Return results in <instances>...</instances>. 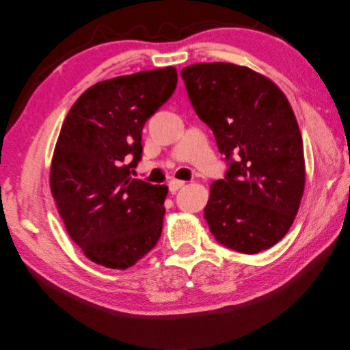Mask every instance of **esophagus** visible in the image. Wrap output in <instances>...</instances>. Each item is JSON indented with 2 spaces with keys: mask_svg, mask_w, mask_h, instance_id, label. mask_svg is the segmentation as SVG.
I'll use <instances>...</instances> for the list:
<instances>
[{
  "mask_svg": "<svg viewBox=\"0 0 350 350\" xmlns=\"http://www.w3.org/2000/svg\"><path fill=\"white\" fill-rule=\"evenodd\" d=\"M183 186H185V181H181V180H175L174 178V180L169 181V191L170 192H176Z\"/></svg>",
  "mask_w": 350,
  "mask_h": 350,
  "instance_id": "esophagus-1",
  "label": "esophagus"
}]
</instances>
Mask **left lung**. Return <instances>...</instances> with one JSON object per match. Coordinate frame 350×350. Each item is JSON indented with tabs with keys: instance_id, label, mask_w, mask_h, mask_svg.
Here are the masks:
<instances>
[{
	"instance_id": "left-lung-1",
	"label": "left lung",
	"mask_w": 350,
	"mask_h": 350,
	"mask_svg": "<svg viewBox=\"0 0 350 350\" xmlns=\"http://www.w3.org/2000/svg\"><path fill=\"white\" fill-rule=\"evenodd\" d=\"M181 77L228 165L204 208L211 232L243 254L271 248L293 223L306 183L302 137L287 97L270 79L232 63H197Z\"/></svg>"
}]
</instances>
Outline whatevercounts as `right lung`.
I'll return each instance as SVG.
<instances>
[{
	"instance_id": "right-lung-1",
	"label": "right lung",
	"mask_w": 350,
	"mask_h": 350,
	"mask_svg": "<svg viewBox=\"0 0 350 350\" xmlns=\"http://www.w3.org/2000/svg\"><path fill=\"white\" fill-rule=\"evenodd\" d=\"M176 70L104 80L79 97L62 125L51 189L66 231L85 256L125 270L159 240L167 186L131 178L142 129L176 88Z\"/></svg>"
}]
</instances>
